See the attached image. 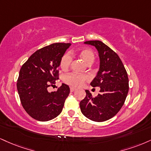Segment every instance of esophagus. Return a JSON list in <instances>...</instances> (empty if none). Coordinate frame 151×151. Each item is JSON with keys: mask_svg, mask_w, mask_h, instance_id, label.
<instances>
[{"mask_svg": "<svg viewBox=\"0 0 151 151\" xmlns=\"http://www.w3.org/2000/svg\"><path fill=\"white\" fill-rule=\"evenodd\" d=\"M74 91H75V88H73V87H71V88H70V91L71 92H74Z\"/></svg>", "mask_w": 151, "mask_h": 151, "instance_id": "obj_1", "label": "esophagus"}]
</instances>
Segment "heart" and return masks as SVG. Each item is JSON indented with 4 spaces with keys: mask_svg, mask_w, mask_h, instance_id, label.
Masks as SVG:
<instances>
[{
    "mask_svg": "<svg viewBox=\"0 0 151 151\" xmlns=\"http://www.w3.org/2000/svg\"><path fill=\"white\" fill-rule=\"evenodd\" d=\"M77 55L81 58L87 65H91L95 60V54L89 48H82L77 52ZM72 61L70 54L65 53L60 60V68L63 70H68L70 68ZM88 79V77L84 74L70 73L64 77V81L68 84L74 87H80L85 81Z\"/></svg>",
    "mask_w": 151,
    "mask_h": 151,
    "instance_id": "b5f03b06",
    "label": "heart"
}]
</instances>
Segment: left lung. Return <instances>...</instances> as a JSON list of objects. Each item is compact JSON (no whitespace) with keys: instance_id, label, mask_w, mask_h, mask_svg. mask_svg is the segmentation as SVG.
Returning <instances> with one entry per match:
<instances>
[{"instance_id":"left-lung-1","label":"left lung","mask_w":151,"mask_h":151,"mask_svg":"<svg viewBox=\"0 0 151 151\" xmlns=\"http://www.w3.org/2000/svg\"><path fill=\"white\" fill-rule=\"evenodd\" d=\"M85 44L96 47L99 52L100 68L97 75L91 82L101 90L96 97L89 91L80 102L82 114L94 122H104L114 117L124 105L129 91V79L119 56L101 41H85Z\"/></svg>"}]
</instances>
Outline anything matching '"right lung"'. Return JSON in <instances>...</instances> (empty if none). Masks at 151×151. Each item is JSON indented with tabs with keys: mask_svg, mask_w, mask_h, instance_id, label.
I'll use <instances>...</instances> for the list:
<instances>
[{
	"mask_svg": "<svg viewBox=\"0 0 151 151\" xmlns=\"http://www.w3.org/2000/svg\"><path fill=\"white\" fill-rule=\"evenodd\" d=\"M71 43H55L36 50L20 69L17 88L24 109L38 121L51 120L61 113L70 87L63 83L57 91L48 88L59 79L58 68Z\"/></svg>",
	"mask_w": 151,
	"mask_h": 151,
	"instance_id": "add662e5",
	"label": "right lung"
}]
</instances>
